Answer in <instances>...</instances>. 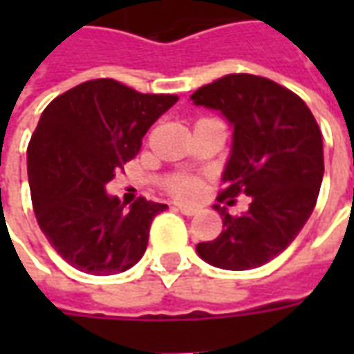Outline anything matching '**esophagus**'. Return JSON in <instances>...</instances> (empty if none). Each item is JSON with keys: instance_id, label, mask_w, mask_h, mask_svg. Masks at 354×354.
<instances>
[{"instance_id": "obj_1", "label": "esophagus", "mask_w": 354, "mask_h": 354, "mask_svg": "<svg viewBox=\"0 0 354 354\" xmlns=\"http://www.w3.org/2000/svg\"><path fill=\"white\" fill-rule=\"evenodd\" d=\"M178 210H180V212H182L184 216H195V214H197V208L184 207V205H178Z\"/></svg>"}]
</instances>
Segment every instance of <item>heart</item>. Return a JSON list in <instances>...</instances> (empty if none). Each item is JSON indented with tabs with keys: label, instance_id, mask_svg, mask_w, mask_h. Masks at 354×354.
Masks as SVG:
<instances>
[{
	"label": "heart",
	"instance_id": "b5f03b06",
	"mask_svg": "<svg viewBox=\"0 0 354 354\" xmlns=\"http://www.w3.org/2000/svg\"><path fill=\"white\" fill-rule=\"evenodd\" d=\"M203 180L189 174H170L162 178V189L172 195L174 199L180 201H193L199 197Z\"/></svg>",
	"mask_w": 354,
	"mask_h": 354
}]
</instances>
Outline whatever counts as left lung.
I'll list each match as a JSON object with an SVG mask.
<instances>
[{
	"label": "left lung",
	"instance_id": "8db88e82",
	"mask_svg": "<svg viewBox=\"0 0 354 354\" xmlns=\"http://www.w3.org/2000/svg\"><path fill=\"white\" fill-rule=\"evenodd\" d=\"M233 124L220 203L248 195L245 214L216 205L223 231L197 252L210 266L246 271L277 258L297 237L319 199L324 151L311 109L296 93L252 73H230L192 94Z\"/></svg>",
	"mask_w": 354,
	"mask_h": 354
}]
</instances>
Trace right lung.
<instances>
[{
    "label": "right lung",
    "instance_id": "obj_1",
    "mask_svg": "<svg viewBox=\"0 0 354 354\" xmlns=\"http://www.w3.org/2000/svg\"><path fill=\"white\" fill-rule=\"evenodd\" d=\"M176 100L106 77L85 81L45 108L28 144L30 193L43 235L72 267L115 274L144 256L151 222L167 205L138 197L124 210L106 184Z\"/></svg>",
    "mask_w": 354,
    "mask_h": 354
}]
</instances>
